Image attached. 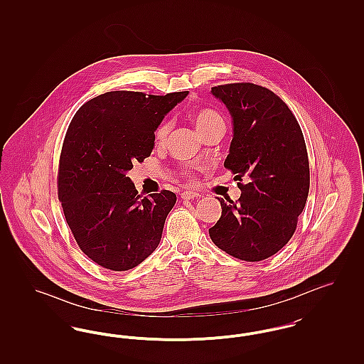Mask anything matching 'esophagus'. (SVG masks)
I'll use <instances>...</instances> for the list:
<instances>
[{"label": "esophagus", "mask_w": 364, "mask_h": 364, "mask_svg": "<svg viewBox=\"0 0 364 364\" xmlns=\"http://www.w3.org/2000/svg\"><path fill=\"white\" fill-rule=\"evenodd\" d=\"M200 195L198 193V192H195V191H184V192H181V198L183 199H195V198H199Z\"/></svg>", "instance_id": "1"}]
</instances>
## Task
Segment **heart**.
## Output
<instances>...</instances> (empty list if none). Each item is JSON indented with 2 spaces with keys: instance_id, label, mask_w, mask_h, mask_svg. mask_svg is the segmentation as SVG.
I'll return each instance as SVG.
<instances>
[{
  "instance_id": "heart-1",
  "label": "heart",
  "mask_w": 364,
  "mask_h": 364,
  "mask_svg": "<svg viewBox=\"0 0 364 364\" xmlns=\"http://www.w3.org/2000/svg\"><path fill=\"white\" fill-rule=\"evenodd\" d=\"M192 120H193V124H195L196 131L199 132V135L206 134L210 129H213L218 125H225L221 114L217 113L213 109H208V107H203V109H199V110L193 112ZM171 128H172V122H166V120L161 122L156 127V132H154L156 143H165L166 141L168 135L171 132Z\"/></svg>"
}]
</instances>
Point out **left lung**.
Listing matches in <instances>:
<instances>
[{
	"instance_id": "1",
	"label": "left lung",
	"mask_w": 364,
	"mask_h": 364,
	"mask_svg": "<svg viewBox=\"0 0 364 364\" xmlns=\"http://www.w3.org/2000/svg\"><path fill=\"white\" fill-rule=\"evenodd\" d=\"M230 113L233 138L224 166L242 195L218 199L223 213L208 229L213 242L247 262L270 258L294 236L310 190V166L300 125L287 104L254 83L213 87Z\"/></svg>"
}]
</instances>
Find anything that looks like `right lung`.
I'll return each mask as SVG.
<instances>
[{"label": "right lung", "mask_w": 364, "mask_h": 364, "mask_svg": "<svg viewBox=\"0 0 364 364\" xmlns=\"http://www.w3.org/2000/svg\"><path fill=\"white\" fill-rule=\"evenodd\" d=\"M187 95L109 91L83 105L70 122L58 199L77 245L105 269H134L161 242L176 195L164 190L140 198L127 173L150 156L156 127Z\"/></svg>", "instance_id": "1"}]
</instances>
